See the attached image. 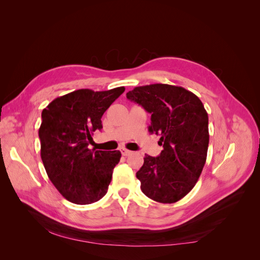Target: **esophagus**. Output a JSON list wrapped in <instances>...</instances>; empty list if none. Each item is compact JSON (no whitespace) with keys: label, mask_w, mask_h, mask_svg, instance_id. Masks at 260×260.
Listing matches in <instances>:
<instances>
[{"label":"esophagus","mask_w":260,"mask_h":260,"mask_svg":"<svg viewBox=\"0 0 260 260\" xmlns=\"http://www.w3.org/2000/svg\"><path fill=\"white\" fill-rule=\"evenodd\" d=\"M120 151H121V154H122L123 156H129L130 154H132V152H131V151H129V149L124 148V147H122V148L120 149Z\"/></svg>","instance_id":"esophagus-1"}]
</instances>
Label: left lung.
<instances>
[{"label":"left lung","mask_w":260,"mask_h":260,"mask_svg":"<svg viewBox=\"0 0 260 260\" xmlns=\"http://www.w3.org/2000/svg\"><path fill=\"white\" fill-rule=\"evenodd\" d=\"M151 114L148 131L160 136V155H145L137 172L141 190L153 201L172 204L190 192L206 162L208 114L202 101L182 86L155 83L127 93Z\"/></svg>","instance_id":"8db88e82"}]
</instances>
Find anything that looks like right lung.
Masks as SVG:
<instances>
[{
    "label": "right lung",
    "instance_id": "1",
    "mask_svg": "<svg viewBox=\"0 0 260 260\" xmlns=\"http://www.w3.org/2000/svg\"><path fill=\"white\" fill-rule=\"evenodd\" d=\"M124 91L80 89L56 98L42 111L39 129L41 158L50 180L64 198L78 205L100 201L107 193L119 151H96L88 146L101 118Z\"/></svg>",
    "mask_w": 260,
    "mask_h": 260
}]
</instances>
